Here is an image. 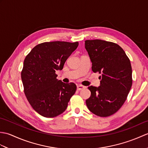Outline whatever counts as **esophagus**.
Wrapping results in <instances>:
<instances>
[{"label": "esophagus", "mask_w": 148, "mask_h": 148, "mask_svg": "<svg viewBox=\"0 0 148 148\" xmlns=\"http://www.w3.org/2000/svg\"><path fill=\"white\" fill-rule=\"evenodd\" d=\"M84 88H85V86H83V85H77V90L80 91V90H81L84 89Z\"/></svg>", "instance_id": "esophagus-1"}]
</instances>
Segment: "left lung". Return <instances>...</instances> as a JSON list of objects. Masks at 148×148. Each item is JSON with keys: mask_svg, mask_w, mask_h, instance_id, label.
Returning <instances> with one entry per match:
<instances>
[{"mask_svg": "<svg viewBox=\"0 0 148 148\" xmlns=\"http://www.w3.org/2000/svg\"><path fill=\"white\" fill-rule=\"evenodd\" d=\"M84 44L93 72L101 74L102 77L100 86L88 87L91 96L86 106L93 114L107 117L117 112L127 98L132 84L130 61L116 43L95 39Z\"/></svg>", "mask_w": 148, "mask_h": 148, "instance_id": "8db88e82", "label": "left lung"}]
</instances>
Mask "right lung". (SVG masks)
<instances>
[{"label": "right lung", "mask_w": 148, "mask_h": 148, "mask_svg": "<svg viewBox=\"0 0 148 148\" xmlns=\"http://www.w3.org/2000/svg\"><path fill=\"white\" fill-rule=\"evenodd\" d=\"M78 45V42H42L25 58L21 72L24 93L32 108L41 116L53 118L62 114L76 92V84L58 80L55 72L62 70Z\"/></svg>", "instance_id": "add662e5"}]
</instances>
